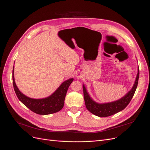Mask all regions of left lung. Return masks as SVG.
<instances>
[{
  "label": "left lung",
  "instance_id": "8db88e82",
  "mask_svg": "<svg viewBox=\"0 0 150 150\" xmlns=\"http://www.w3.org/2000/svg\"><path fill=\"white\" fill-rule=\"evenodd\" d=\"M139 67L138 68V73L136 77V79L131 88L129 91L123 97L117 99L116 101L104 103H99L93 100V99L90 96L88 93L87 89H86L85 85L83 84V93H84V98L86 107L88 110L92 113V114L96 115L99 117H107L116 114L118 112L128 106L129 103L131 99L133 98L136 89L137 88L138 79H139Z\"/></svg>",
  "mask_w": 150,
  "mask_h": 150
}]
</instances>
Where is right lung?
Listing matches in <instances>:
<instances>
[{
    "label": "right lung",
    "mask_w": 150,
    "mask_h": 150,
    "mask_svg": "<svg viewBox=\"0 0 150 150\" xmlns=\"http://www.w3.org/2000/svg\"><path fill=\"white\" fill-rule=\"evenodd\" d=\"M13 71L14 66L13 67L12 70V81L15 93L19 101L27 108L36 114L41 115L53 114L62 110L64 104L67 91L73 81V78L64 81L49 96L41 99H34L25 96L17 88L15 82Z\"/></svg>",
    "instance_id": "add662e5"
}]
</instances>
